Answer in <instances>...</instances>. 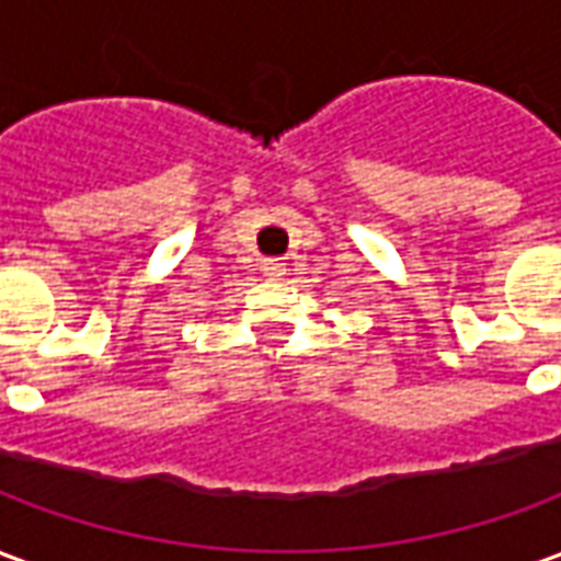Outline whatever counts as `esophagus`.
<instances>
[{
	"instance_id": "obj_1",
	"label": "esophagus",
	"mask_w": 561,
	"mask_h": 561,
	"mask_svg": "<svg viewBox=\"0 0 561 561\" xmlns=\"http://www.w3.org/2000/svg\"><path fill=\"white\" fill-rule=\"evenodd\" d=\"M261 270H264V276H270V279H282V276H285V264L276 261V257H267V261L261 264Z\"/></svg>"
}]
</instances>
